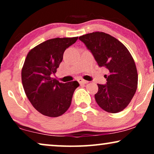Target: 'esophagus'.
I'll use <instances>...</instances> for the list:
<instances>
[{
  "instance_id": "1",
  "label": "esophagus",
  "mask_w": 154,
  "mask_h": 154,
  "mask_svg": "<svg viewBox=\"0 0 154 154\" xmlns=\"http://www.w3.org/2000/svg\"><path fill=\"white\" fill-rule=\"evenodd\" d=\"M77 81H78V82H79L80 84H86V83H88V81H85V80H83V79H78Z\"/></svg>"
}]
</instances>
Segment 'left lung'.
Instances as JSON below:
<instances>
[{
  "mask_svg": "<svg viewBox=\"0 0 154 154\" xmlns=\"http://www.w3.org/2000/svg\"><path fill=\"white\" fill-rule=\"evenodd\" d=\"M100 66L109 71L106 85H98L94 94L97 104L109 113H119L128 106L137 88L136 65L129 50L116 38L104 32L81 35Z\"/></svg>",
  "mask_w": 154,
  "mask_h": 154,
  "instance_id": "8db88e82",
  "label": "left lung"
}]
</instances>
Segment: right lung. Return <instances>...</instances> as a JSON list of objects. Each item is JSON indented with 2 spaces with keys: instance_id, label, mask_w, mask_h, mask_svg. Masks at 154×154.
<instances>
[{
  "instance_id": "add662e5",
  "label": "right lung",
  "mask_w": 154,
  "mask_h": 154,
  "mask_svg": "<svg viewBox=\"0 0 154 154\" xmlns=\"http://www.w3.org/2000/svg\"><path fill=\"white\" fill-rule=\"evenodd\" d=\"M78 38L48 40L31 49L25 59L22 69L25 94L33 106L46 116L64 114L79 86L76 81L63 83L51 77L62 62L65 50L75 43Z\"/></svg>"
}]
</instances>
